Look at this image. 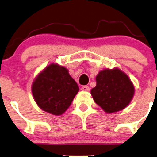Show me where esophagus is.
I'll return each mask as SVG.
<instances>
[{
	"label": "esophagus",
	"mask_w": 157,
	"mask_h": 157,
	"mask_svg": "<svg viewBox=\"0 0 157 157\" xmlns=\"http://www.w3.org/2000/svg\"><path fill=\"white\" fill-rule=\"evenodd\" d=\"M81 90H83V91H90V87L88 86H83L81 87Z\"/></svg>",
	"instance_id": "34e87169"
}]
</instances>
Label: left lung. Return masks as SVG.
<instances>
[{
	"instance_id": "8db88e82",
	"label": "left lung",
	"mask_w": 157,
	"mask_h": 157,
	"mask_svg": "<svg viewBox=\"0 0 157 157\" xmlns=\"http://www.w3.org/2000/svg\"><path fill=\"white\" fill-rule=\"evenodd\" d=\"M96 79V86L91 90V95L95 102L105 112L122 110L130 103L134 88L128 76L121 70H103Z\"/></svg>"
}]
</instances>
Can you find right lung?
<instances>
[{
  "instance_id": "1",
  "label": "right lung",
  "mask_w": 157,
  "mask_h": 157,
  "mask_svg": "<svg viewBox=\"0 0 157 157\" xmlns=\"http://www.w3.org/2000/svg\"><path fill=\"white\" fill-rule=\"evenodd\" d=\"M79 91L68 71L58 64L45 67L33 82L32 92L37 105L43 111L60 115L71 105Z\"/></svg>"
}]
</instances>
